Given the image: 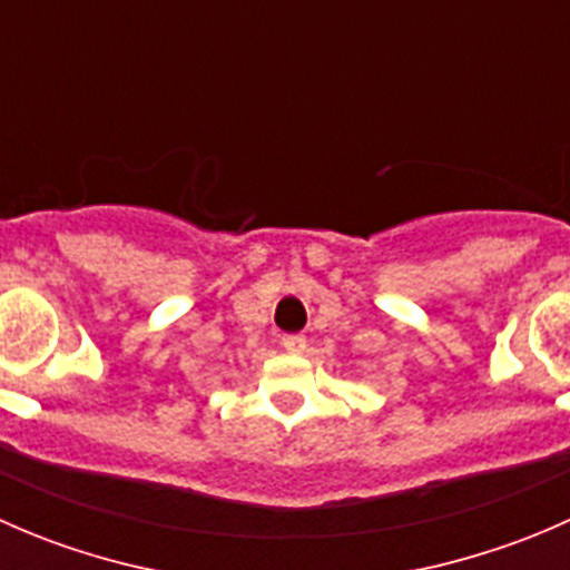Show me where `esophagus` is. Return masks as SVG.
Returning a JSON list of instances; mask_svg holds the SVG:
<instances>
[{
	"instance_id": "1",
	"label": "esophagus",
	"mask_w": 570,
	"mask_h": 570,
	"mask_svg": "<svg viewBox=\"0 0 570 570\" xmlns=\"http://www.w3.org/2000/svg\"><path fill=\"white\" fill-rule=\"evenodd\" d=\"M281 344H284V350H289V353H303L306 336H303V333H284V336H281Z\"/></svg>"
}]
</instances>
